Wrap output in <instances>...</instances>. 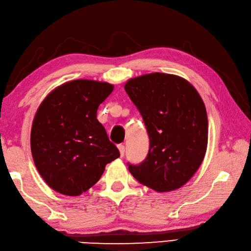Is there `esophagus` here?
<instances>
[{
  "label": "esophagus",
  "mask_w": 251,
  "mask_h": 251,
  "mask_svg": "<svg viewBox=\"0 0 251 251\" xmlns=\"http://www.w3.org/2000/svg\"><path fill=\"white\" fill-rule=\"evenodd\" d=\"M118 150H119V151H120V156H121V157H124V155H125V151H126L125 145H122V144L118 145Z\"/></svg>",
  "instance_id": "34e87169"
}]
</instances>
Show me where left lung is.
<instances>
[{"mask_svg":"<svg viewBox=\"0 0 251 251\" xmlns=\"http://www.w3.org/2000/svg\"><path fill=\"white\" fill-rule=\"evenodd\" d=\"M125 90L140 110L150 135V151L129 171L143 185L171 192L191 180L208 144V117L197 90L180 75L146 74L129 79Z\"/></svg>","mask_w":251,"mask_h":251,"instance_id":"obj_1","label":"left lung"}]
</instances>
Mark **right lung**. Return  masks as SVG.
Returning <instances> with one entry per match:
<instances>
[{
    "mask_svg": "<svg viewBox=\"0 0 251 251\" xmlns=\"http://www.w3.org/2000/svg\"><path fill=\"white\" fill-rule=\"evenodd\" d=\"M114 91L101 81H68L50 91L35 112L30 145L35 168L48 185L79 196L100 180L107 163L120 156L97 108Z\"/></svg>",
    "mask_w": 251,
    "mask_h": 251,
    "instance_id": "1",
    "label": "right lung"
}]
</instances>
